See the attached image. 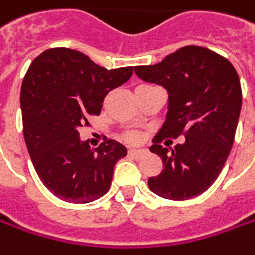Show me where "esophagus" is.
<instances>
[{"instance_id": "1", "label": "esophagus", "mask_w": 255, "mask_h": 255, "mask_svg": "<svg viewBox=\"0 0 255 255\" xmlns=\"http://www.w3.org/2000/svg\"><path fill=\"white\" fill-rule=\"evenodd\" d=\"M145 153H146V150L145 149H140V147H130L129 149V155L133 156V158H139V156H142Z\"/></svg>"}]
</instances>
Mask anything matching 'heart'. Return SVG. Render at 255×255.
I'll return each mask as SVG.
<instances>
[{
	"mask_svg": "<svg viewBox=\"0 0 255 255\" xmlns=\"http://www.w3.org/2000/svg\"><path fill=\"white\" fill-rule=\"evenodd\" d=\"M132 139H136V136H132Z\"/></svg>",
	"mask_w": 255,
	"mask_h": 255,
	"instance_id": "heart-1",
	"label": "heart"
}]
</instances>
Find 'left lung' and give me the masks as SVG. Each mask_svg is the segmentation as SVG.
Instances as JSON below:
<instances>
[{"instance_id": "left-lung-1", "label": "left lung", "mask_w": 255, "mask_h": 255, "mask_svg": "<svg viewBox=\"0 0 255 255\" xmlns=\"http://www.w3.org/2000/svg\"><path fill=\"white\" fill-rule=\"evenodd\" d=\"M136 76L168 92V110L156 136L182 143H153L163 169L147 179L149 189L172 201L205 192L223 171L234 143L243 95L234 66L223 56L186 45L153 66L134 67Z\"/></svg>"}]
</instances>
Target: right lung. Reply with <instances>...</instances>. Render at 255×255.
I'll return each instance as SVG.
<instances>
[{
    "label": "right lung",
    "instance_id": "right-lung-1",
    "mask_svg": "<svg viewBox=\"0 0 255 255\" xmlns=\"http://www.w3.org/2000/svg\"><path fill=\"white\" fill-rule=\"evenodd\" d=\"M132 73V67L108 70L66 47L45 50L30 64L19 95L24 139L37 175L60 199L87 204L109 191L128 149L108 139L95 150L79 129Z\"/></svg>",
    "mask_w": 255,
    "mask_h": 255
}]
</instances>
